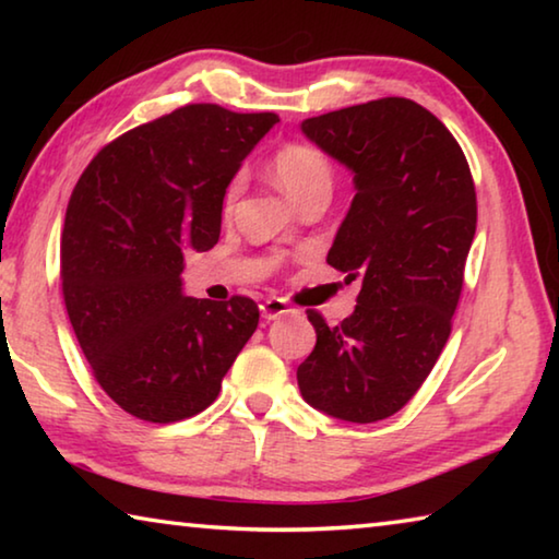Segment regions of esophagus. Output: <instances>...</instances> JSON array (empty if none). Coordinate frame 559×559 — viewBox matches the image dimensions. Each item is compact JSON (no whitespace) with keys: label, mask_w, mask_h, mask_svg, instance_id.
<instances>
[{"label":"esophagus","mask_w":559,"mask_h":559,"mask_svg":"<svg viewBox=\"0 0 559 559\" xmlns=\"http://www.w3.org/2000/svg\"><path fill=\"white\" fill-rule=\"evenodd\" d=\"M288 313H296V308H290V302L286 298H266L261 302V316L266 320H276Z\"/></svg>","instance_id":"1"}]
</instances>
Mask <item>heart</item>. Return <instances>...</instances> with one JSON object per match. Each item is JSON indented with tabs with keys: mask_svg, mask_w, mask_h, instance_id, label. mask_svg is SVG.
<instances>
[{
	"mask_svg": "<svg viewBox=\"0 0 559 559\" xmlns=\"http://www.w3.org/2000/svg\"><path fill=\"white\" fill-rule=\"evenodd\" d=\"M273 173L278 185L286 189L288 197L300 202L302 197L323 187H333V165L328 155L318 145L310 143H288L276 150L273 155ZM241 192V177H234L226 185L224 204L231 206Z\"/></svg>",
	"mask_w": 559,
	"mask_h": 559,
	"instance_id": "obj_1",
	"label": "heart"
}]
</instances>
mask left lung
<instances>
[{
  "instance_id": "left-lung-1",
  "label": "left lung",
  "mask_w": 559,
  "mask_h": 559,
  "mask_svg": "<svg viewBox=\"0 0 559 559\" xmlns=\"http://www.w3.org/2000/svg\"><path fill=\"white\" fill-rule=\"evenodd\" d=\"M302 132L355 173V200L328 263L359 278L355 313L298 367L302 400L335 419H386L419 392L451 335L476 234V187L449 128L409 98L308 118Z\"/></svg>"
}]
</instances>
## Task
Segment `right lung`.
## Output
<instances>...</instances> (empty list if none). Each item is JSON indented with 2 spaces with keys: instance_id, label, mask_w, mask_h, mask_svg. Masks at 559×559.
<instances>
[{
  "instance_id": "add662e5",
  "label": "right lung",
  "mask_w": 559,
  "mask_h": 559,
  "mask_svg": "<svg viewBox=\"0 0 559 559\" xmlns=\"http://www.w3.org/2000/svg\"><path fill=\"white\" fill-rule=\"evenodd\" d=\"M276 112L189 103L122 132L66 210L61 286L75 340L112 402L150 424L206 409L259 325L246 296L189 298L187 251L219 241L226 185Z\"/></svg>"
}]
</instances>
